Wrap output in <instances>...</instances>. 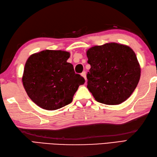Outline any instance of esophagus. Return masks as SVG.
I'll list each match as a JSON object with an SVG mask.
<instances>
[{"instance_id":"34e87169","label":"esophagus","mask_w":157,"mask_h":157,"mask_svg":"<svg viewBox=\"0 0 157 157\" xmlns=\"http://www.w3.org/2000/svg\"><path fill=\"white\" fill-rule=\"evenodd\" d=\"M81 75H82V77H84V78L85 79V80L86 81V79H87V78H86V71H83Z\"/></svg>"}]
</instances>
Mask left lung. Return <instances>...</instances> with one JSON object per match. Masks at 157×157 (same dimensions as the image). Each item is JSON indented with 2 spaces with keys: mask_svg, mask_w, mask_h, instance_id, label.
I'll return each mask as SVG.
<instances>
[{
  "mask_svg": "<svg viewBox=\"0 0 157 157\" xmlns=\"http://www.w3.org/2000/svg\"><path fill=\"white\" fill-rule=\"evenodd\" d=\"M91 66L87 88L96 101L119 105L134 91L140 78V66L133 50L115 42L94 46L86 52Z\"/></svg>",
  "mask_w": 157,
  "mask_h": 157,
  "instance_id": "8db88e82",
  "label": "left lung"
}]
</instances>
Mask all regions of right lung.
I'll return each instance as SVG.
<instances>
[{"mask_svg": "<svg viewBox=\"0 0 157 157\" xmlns=\"http://www.w3.org/2000/svg\"><path fill=\"white\" fill-rule=\"evenodd\" d=\"M70 53L45 50L32 55L25 63L22 82L28 96L35 104L53 111L72 102L85 79L75 73L67 62Z\"/></svg>", "mask_w": 157, "mask_h": 157, "instance_id": "right-lung-1", "label": "right lung"}]
</instances>
